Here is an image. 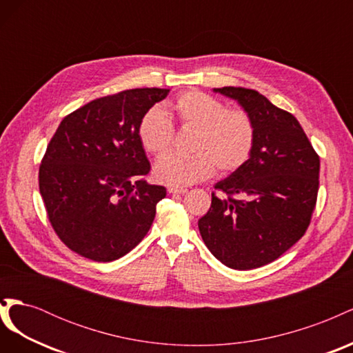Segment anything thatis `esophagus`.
<instances>
[{"instance_id": "34e87169", "label": "esophagus", "mask_w": 353, "mask_h": 353, "mask_svg": "<svg viewBox=\"0 0 353 353\" xmlns=\"http://www.w3.org/2000/svg\"><path fill=\"white\" fill-rule=\"evenodd\" d=\"M168 191L170 194H184V193H187L188 190L184 188V187H169Z\"/></svg>"}]
</instances>
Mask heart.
I'll list each match as a JSON object with an SVG mask.
<instances>
[{"label": "heart", "instance_id": "1", "mask_svg": "<svg viewBox=\"0 0 353 353\" xmlns=\"http://www.w3.org/2000/svg\"><path fill=\"white\" fill-rule=\"evenodd\" d=\"M183 130H194L188 154H169L154 166L159 183L184 187L218 174L237 172L250 159L256 143V125L250 113L228 109L222 100L199 90H190L170 104ZM138 138L144 150L166 154L175 141V126L160 109H150L138 123Z\"/></svg>", "mask_w": 353, "mask_h": 353}]
</instances>
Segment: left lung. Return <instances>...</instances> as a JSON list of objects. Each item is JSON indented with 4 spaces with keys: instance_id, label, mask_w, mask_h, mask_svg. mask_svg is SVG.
Here are the masks:
<instances>
[{
    "instance_id": "left-lung-1",
    "label": "left lung",
    "mask_w": 353,
    "mask_h": 353,
    "mask_svg": "<svg viewBox=\"0 0 353 353\" xmlns=\"http://www.w3.org/2000/svg\"><path fill=\"white\" fill-rule=\"evenodd\" d=\"M216 92L237 100L256 125L253 153L241 169L215 185L201 239L232 270L270 263L303 237L316 206L319 156L296 117L265 95L241 87Z\"/></svg>"
}]
</instances>
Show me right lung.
Listing matches in <instances>:
<instances>
[{"label": "right lung", "instance_id": "obj_1", "mask_svg": "<svg viewBox=\"0 0 353 353\" xmlns=\"http://www.w3.org/2000/svg\"><path fill=\"white\" fill-rule=\"evenodd\" d=\"M170 90L135 88L69 113L39 165V193L57 237L95 262L130 253L150 230L163 185H150L138 123Z\"/></svg>", "mask_w": 353, "mask_h": 353}]
</instances>
